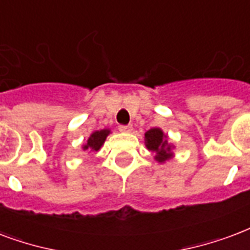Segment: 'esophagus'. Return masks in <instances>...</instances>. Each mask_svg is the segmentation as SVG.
<instances>
[{
  "instance_id": "1",
  "label": "esophagus",
  "mask_w": 250,
  "mask_h": 250,
  "mask_svg": "<svg viewBox=\"0 0 250 250\" xmlns=\"http://www.w3.org/2000/svg\"><path fill=\"white\" fill-rule=\"evenodd\" d=\"M119 131H121V132H131V131H132V125H119Z\"/></svg>"
}]
</instances>
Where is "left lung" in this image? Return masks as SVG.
Here are the masks:
<instances>
[{"mask_svg":"<svg viewBox=\"0 0 250 250\" xmlns=\"http://www.w3.org/2000/svg\"><path fill=\"white\" fill-rule=\"evenodd\" d=\"M146 148L152 152H156V160L164 163L165 160L170 159V146L167 144V136L160 128H152L146 132Z\"/></svg>","mask_w":250,"mask_h":250,"instance_id":"8db88e82","label":"left lung"}]
</instances>
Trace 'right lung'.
Returning a JSON list of instances; mask_svg holds the SVG:
<instances>
[{
  "label": "right lung",
  "mask_w": 250,
  "mask_h": 250,
  "mask_svg": "<svg viewBox=\"0 0 250 250\" xmlns=\"http://www.w3.org/2000/svg\"><path fill=\"white\" fill-rule=\"evenodd\" d=\"M110 133L108 129H102V131H95L91 133V136L89 138L87 143L83 146V150L90 149V150H98L101 146L104 144V142L107 138V135Z\"/></svg>",
  "instance_id": "obj_1"
}]
</instances>
